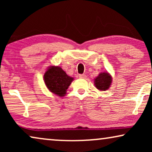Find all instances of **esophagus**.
Masks as SVG:
<instances>
[{
    "label": "esophagus",
    "mask_w": 152,
    "mask_h": 152,
    "mask_svg": "<svg viewBox=\"0 0 152 152\" xmlns=\"http://www.w3.org/2000/svg\"><path fill=\"white\" fill-rule=\"evenodd\" d=\"M79 77H80V78H82V79H86V75L85 74L79 75Z\"/></svg>",
    "instance_id": "obj_1"
}]
</instances>
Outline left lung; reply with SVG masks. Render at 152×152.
I'll return each instance as SVG.
<instances>
[{
  "label": "left lung",
  "mask_w": 152,
  "mask_h": 152,
  "mask_svg": "<svg viewBox=\"0 0 152 152\" xmlns=\"http://www.w3.org/2000/svg\"><path fill=\"white\" fill-rule=\"evenodd\" d=\"M112 83V77L107 72H100L94 80V84L99 91H107Z\"/></svg>",
  "instance_id": "left-lung-1"
}]
</instances>
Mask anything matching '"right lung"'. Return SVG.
Segmentation results:
<instances>
[{"label":"right lung","instance_id":"add662e5","mask_svg":"<svg viewBox=\"0 0 152 152\" xmlns=\"http://www.w3.org/2000/svg\"><path fill=\"white\" fill-rule=\"evenodd\" d=\"M43 79L48 90L59 97L66 95L68 86L74 80L68 76L61 68L55 66H50L48 68Z\"/></svg>","mask_w":152,"mask_h":152}]
</instances>
